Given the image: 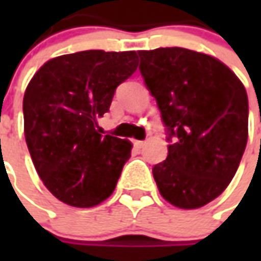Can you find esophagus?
<instances>
[{
  "instance_id": "obj_1",
  "label": "esophagus",
  "mask_w": 261,
  "mask_h": 261,
  "mask_svg": "<svg viewBox=\"0 0 261 261\" xmlns=\"http://www.w3.org/2000/svg\"><path fill=\"white\" fill-rule=\"evenodd\" d=\"M134 145H135V148H138V149H141V148L145 146V141H135Z\"/></svg>"
}]
</instances>
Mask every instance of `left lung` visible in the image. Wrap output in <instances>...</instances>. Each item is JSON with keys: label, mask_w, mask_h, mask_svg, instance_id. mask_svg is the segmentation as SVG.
I'll return each instance as SVG.
<instances>
[{"label": "left lung", "mask_w": 261, "mask_h": 261, "mask_svg": "<svg viewBox=\"0 0 261 261\" xmlns=\"http://www.w3.org/2000/svg\"><path fill=\"white\" fill-rule=\"evenodd\" d=\"M138 54L171 142L166 161L152 168L158 190L177 207H202L225 190L244 154L246 88L214 56L185 47Z\"/></svg>", "instance_id": "1"}]
</instances>
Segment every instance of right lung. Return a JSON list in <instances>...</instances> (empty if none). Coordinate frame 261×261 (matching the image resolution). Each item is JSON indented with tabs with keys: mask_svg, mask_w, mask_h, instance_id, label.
Wrapping results in <instances>:
<instances>
[{
	"mask_svg": "<svg viewBox=\"0 0 261 261\" xmlns=\"http://www.w3.org/2000/svg\"><path fill=\"white\" fill-rule=\"evenodd\" d=\"M136 68L135 50H83L47 61L25 88L29 152L43 185L66 205L91 207L113 193L132 144L101 135L97 117Z\"/></svg>",
	"mask_w": 261,
	"mask_h": 261,
	"instance_id": "obj_1",
	"label": "right lung"
}]
</instances>
